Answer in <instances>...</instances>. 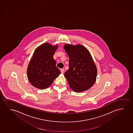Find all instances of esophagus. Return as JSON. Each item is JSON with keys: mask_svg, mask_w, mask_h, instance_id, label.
<instances>
[{"mask_svg": "<svg viewBox=\"0 0 133 133\" xmlns=\"http://www.w3.org/2000/svg\"><path fill=\"white\" fill-rule=\"evenodd\" d=\"M60 71H61V74H64V69H62L60 70Z\"/></svg>", "mask_w": 133, "mask_h": 133, "instance_id": "obj_1", "label": "esophagus"}]
</instances>
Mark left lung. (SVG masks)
<instances>
[{"mask_svg":"<svg viewBox=\"0 0 133 133\" xmlns=\"http://www.w3.org/2000/svg\"><path fill=\"white\" fill-rule=\"evenodd\" d=\"M64 48L69 57V69L64 76L69 87L76 92L88 90L96 81L97 73L90 52L81 44H66Z\"/></svg>","mask_w":133,"mask_h":133,"instance_id":"1","label":"left lung"}]
</instances>
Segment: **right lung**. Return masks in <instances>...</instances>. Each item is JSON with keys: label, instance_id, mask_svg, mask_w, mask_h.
I'll return each instance as SVG.
<instances>
[{"label": "right lung", "instance_id": "right-lung-1", "mask_svg": "<svg viewBox=\"0 0 133 133\" xmlns=\"http://www.w3.org/2000/svg\"><path fill=\"white\" fill-rule=\"evenodd\" d=\"M58 48L57 44L52 46L46 42L35 50L27 69L28 79L33 87L47 88L59 75L60 71L53 58Z\"/></svg>", "mask_w": 133, "mask_h": 133}]
</instances>
